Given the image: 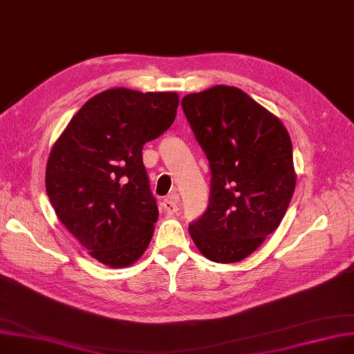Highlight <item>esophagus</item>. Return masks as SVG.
<instances>
[{"mask_svg": "<svg viewBox=\"0 0 354 354\" xmlns=\"http://www.w3.org/2000/svg\"><path fill=\"white\" fill-rule=\"evenodd\" d=\"M178 200H179L178 194H172L169 198H166V200L162 203V205H163V208H165V212H167L169 214H175V213L179 210V203H178Z\"/></svg>", "mask_w": 354, "mask_h": 354, "instance_id": "obj_1", "label": "esophagus"}]
</instances>
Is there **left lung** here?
I'll list each match as a JSON object with an SVG mask.
<instances>
[{
    "label": "left lung",
    "mask_w": 354,
    "mask_h": 354,
    "mask_svg": "<svg viewBox=\"0 0 354 354\" xmlns=\"http://www.w3.org/2000/svg\"><path fill=\"white\" fill-rule=\"evenodd\" d=\"M182 108L212 169L210 203L189 234L207 259L239 263L280 226L290 204V136L276 115L233 86L187 95Z\"/></svg>",
    "instance_id": "8db88e82"
}]
</instances>
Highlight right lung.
Returning a JSON list of instances; mask_svg holds the SVG:
<instances>
[{
  "mask_svg": "<svg viewBox=\"0 0 354 354\" xmlns=\"http://www.w3.org/2000/svg\"><path fill=\"white\" fill-rule=\"evenodd\" d=\"M176 91L115 87L87 100L50 149L45 185L61 223L99 263L141 258L159 217L142 146L174 124Z\"/></svg>",
  "mask_w": 354,
  "mask_h": 354,
  "instance_id": "1",
  "label": "right lung"
}]
</instances>
